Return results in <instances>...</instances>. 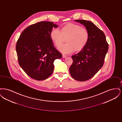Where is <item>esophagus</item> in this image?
<instances>
[{
  "label": "esophagus",
  "instance_id": "34e87169",
  "mask_svg": "<svg viewBox=\"0 0 122 122\" xmlns=\"http://www.w3.org/2000/svg\"><path fill=\"white\" fill-rule=\"evenodd\" d=\"M62 56H63V58H65L67 57V56L66 55H64V54H63L62 55Z\"/></svg>",
  "mask_w": 122,
  "mask_h": 122
}]
</instances>
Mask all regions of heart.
I'll list each match as a JSON object with an SVG mask.
<instances>
[{"mask_svg": "<svg viewBox=\"0 0 122 122\" xmlns=\"http://www.w3.org/2000/svg\"><path fill=\"white\" fill-rule=\"evenodd\" d=\"M50 37L57 47H59L66 39V44L61 46L59 51L64 53H70L75 50L79 52L86 45L89 38V34L86 29L79 25L67 24L58 29L52 30Z\"/></svg>", "mask_w": 122, "mask_h": 122, "instance_id": "obj_1", "label": "heart"}]
</instances>
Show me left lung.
I'll return each mask as SVG.
<instances>
[{
	"mask_svg": "<svg viewBox=\"0 0 122 122\" xmlns=\"http://www.w3.org/2000/svg\"><path fill=\"white\" fill-rule=\"evenodd\" d=\"M75 21L85 26L89 38L81 51L72 56L73 62L70 68V74L78 81H86L95 76L102 67L108 44L103 32L92 22L83 20Z\"/></svg>",
	"mask_w": 122,
	"mask_h": 122,
	"instance_id": "left-lung-1",
	"label": "left lung"
}]
</instances>
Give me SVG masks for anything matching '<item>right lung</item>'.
I'll list each match as a JSON object with an SVG mask.
<instances>
[{
	"label": "right lung",
	"mask_w": 122,
	"mask_h": 122,
	"mask_svg": "<svg viewBox=\"0 0 122 122\" xmlns=\"http://www.w3.org/2000/svg\"><path fill=\"white\" fill-rule=\"evenodd\" d=\"M58 25L52 22L41 21L25 29L18 39L16 50L18 62L31 78L43 81L52 75L53 62L62 54L53 46L50 34Z\"/></svg>",
	"instance_id": "1"
}]
</instances>
